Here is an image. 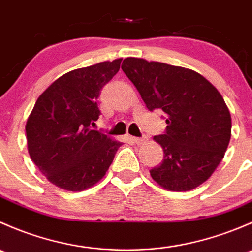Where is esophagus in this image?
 Returning a JSON list of instances; mask_svg holds the SVG:
<instances>
[{"label":"esophagus","instance_id":"1","mask_svg":"<svg viewBox=\"0 0 252 252\" xmlns=\"http://www.w3.org/2000/svg\"><path fill=\"white\" fill-rule=\"evenodd\" d=\"M133 141L135 142L136 145H142L147 141V138H133Z\"/></svg>","mask_w":252,"mask_h":252}]
</instances>
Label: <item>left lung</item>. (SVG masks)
I'll list each match as a JSON object with an SVG mask.
<instances>
[{
	"instance_id": "left-lung-1",
	"label": "left lung",
	"mask_w": 252,
	"mask_h": 252,
	"mask_svg": "<svg viewBox=\"0 0 252 252\" xmlns=\"http://www.w3.org/2000/svg\"><path fill=\"white\" fill-rule=\"evenodd\" d=\"M122 69L147 110L164 112L166 131L154 138L164 156L150 171L152 179L171 191L199 187L217 168L230 140L232 118L222 95L187 68L128 57Z\"/></svg>"
}]
</instances>
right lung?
Listing matches in <instances>:
<instances>
[{
  "instance_id": "add662e5",
  "label": "right lung",
  "mask_w": 252,
  "mask_h": 252,
  "mask_svg": "<svg viewBox=\"0 0 252 252\" xmlns=\"http://www.w3.org/2000/svg\"><path fill=\"white\" fill-rule=\"evenodd\" d=\"M122 58L70 70L40 95L28 118V150L35 166L56 187L81 191L110 168L122 142L93 130L97 98L118 73Z\"/></svg>"
}]
</instances>
